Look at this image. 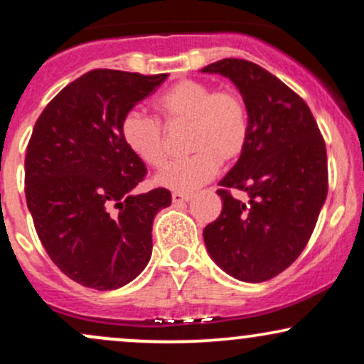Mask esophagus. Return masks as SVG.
<instances>
[{"label": "esophagus", "instance_id": "1", "mask_svg": "<svg viewBox=\"0 0 364 364\" xmlns=\"http://www.w3.org/2000/svg\"><path fill=\"white\" fill-rule=\"evenodd\" d=\"M171 198H173L174 205H179V203L188 202V200L191 198V195H188V193H178V191H174V193L171 195Z\"/></svg>", "mask_w": 364, "mask_h": 364}]
</instances>
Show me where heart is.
I'll return each mask as SVG.
<instances>
[{
    "mask_svg": "<svg viewBox=\"0 0 364 364\" xmlns=\"http://www.w3.org/2000/svg\"><path fill=\"white\" fill-rule=\"evenodd\" d=\"M154 107L168 127L188 124V149L193 152L157 174L162 188L190 193L215 176L220 161H236L248 144V109L236 90H214L203 80L183 78L157 95ZM121 139L147 166L161 168L166 162L164 128L154 116L128 111L121 119Z\"/></svg>",
    "mask_w": 364,
    "mask_h": 364,
    "instance_id": "b5f03b06",
    "label": "heart"
}]
</instances>
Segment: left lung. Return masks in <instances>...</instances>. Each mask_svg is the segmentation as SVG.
I'll list each match as a JSON object with an SVG mask.
<instances>
[{"instance_id": "left-lung-1", "label": "left lung", "mask_w": 364, "mask_h": 364, "mask_svg": "<svg viewBox=\"0 0 364 364\" xmlns=\"http://www.w3.org/2000/svg\"><path fill=\"white\" fill-rule=\"evenodd\" d=\"M202 73L235 83L250 118L246 149L219 181L223 212L203 229L207 252L235 279L269 281L301 255L327 198L323 136L306 102L262 66L225 58ZM231 189L248 193L249 203Z\"/></svg>"}]
</instances>
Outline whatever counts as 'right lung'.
Wrapping results in <instances>:
<instances>
[{
	"instance_id": "right-lung-1",
	"label": "right lung",
	"mask_w": 364,
	"mask_h": 364,
	"mask_svg": "<svg viewBox=\"0 0 364 364\" xmlns=\"http://www.w3.org/2000/svg\"><path fill=\"white\" fill-rule=\"evenodd\" d=\"M166 78L92 70L36 121L25 156L27 207L54 265L85 287L118 289L150 260L154 217L171 193H132L147 169L121 139V119Z\"/></svg>"
}]
</instances>
